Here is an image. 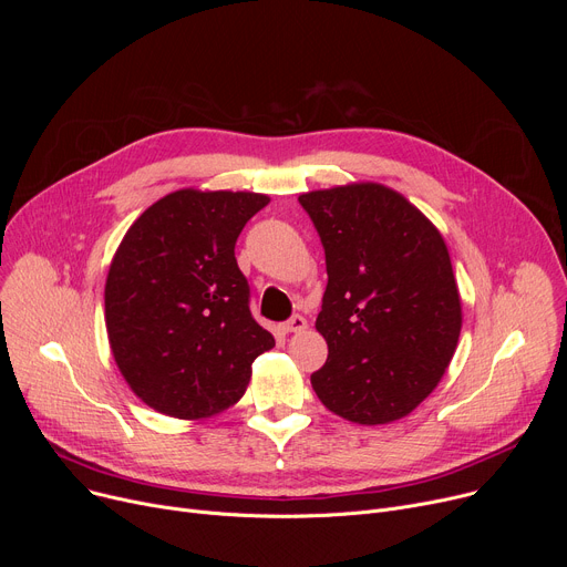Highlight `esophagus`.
Here are the masks:
<instances>
[{
	"instance_id": "esophagus-1",
	"label": "esophagus",
	"mask_w": 567,
	"mask_h": 567,
	"mask_svg": "<svg viewBox=\"0 0 567 567\" xmlns=\"http://www.w3.org/2000/svg\"><path fill=\"white\" fill-rule=\"evenodd\" d=\"M306 329H308V319L301 315L289 317V321H285V326H282L285 333H303Z\"/></svg>"
}]
</instances>
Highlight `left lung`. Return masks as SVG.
I'll list each match as a JSON object with an SVG mask.
<instances>
[{
    "instance_id": "1",
    "label": "left lung",
    "mask_w": 567,
    "mask_h": 567,
    "mask_svg": "<svg viewBox=\"0 0 567 567\" xmlns=\"http://www.w3.org/2000/svg\"><path fill=\"white\" fill-rule=\"evenodd\" d=\"M299 202L329 274L315 323L329 359L312 389L351 423L398 421L434 391L457 347L462 303L449 248L419 208L379 184Z\"/></svg>"
}]
</instances>
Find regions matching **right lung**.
<instances>
[{
  "label": "right lung",
  "mask_w": 567,
  "mask_h": 567,
  "mask_svg": "<svg viewBox=\"0 0 567 567\" xmlns=\"http://www.w3.org/2000/svg\"><path fill=\"white\" fill-rule=\"evenodd\" d=\"M266 204L259 193L176 190L126 231L105 282V323L118 370L152 409L190 421L227 409L276 344L234 257Z\"/></svg>",
  "instance_id": "add662e5"
}]
</instances>
